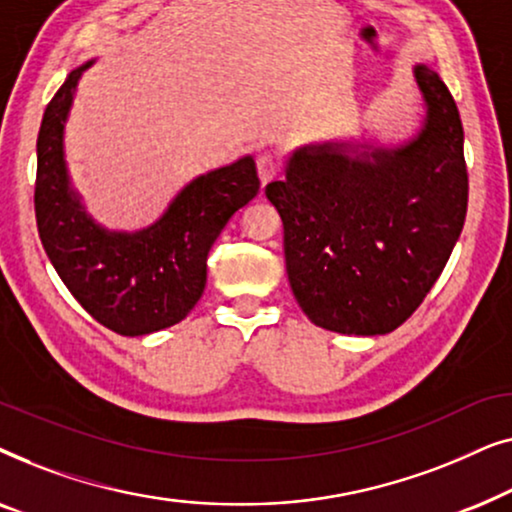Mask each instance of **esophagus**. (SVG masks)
I'll return each mask as SVG.
<instances>
[{"label": "esophagus", "instance_id": "obj_1", "mask_svg": "<svg viewBox=\"0 0 512 512\" xmlns=\"http://www.w3.org/2000/svg\"><path fill=\"white\" fill-rule=\"evenodd\" d=\"M256 165H258V179H261L263 184H268V181H272L279 174V163L270 156V153H263V156H258Z\"/></svg>", "mask_w": 512, "mask_h": 512}]
</instances>
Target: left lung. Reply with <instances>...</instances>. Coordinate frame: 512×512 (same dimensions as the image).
I'll use <instances>...</instances> for the list:
<instances>
[{"mask_svg":"<svg viewBox=\"0 0 512 512\" xmlns=\"http://www.w3.org/2000/svg\"><path fill=\"white\" fill-rule=\"evenodd\" d=\"M426 125L363 160L333 146L296 151L265 195L284 223L289 284L326 331L384 335L412 317L464 228L468 170L459 109L433 69L415 67Z\"/></svg>","mask_w":512,"mask_h":512,"instance_id":"8db88e82","label":"left lung"}]
</instances>
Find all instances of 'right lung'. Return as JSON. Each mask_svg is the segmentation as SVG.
Returning <instances> with one entry per match:
<instances>
[{
	"mask_svg": "<svg viewBox=\"0 0 512 512\" xmlns=\"http://www.w3.org/2000/svg\"><path fill=\"white\" fill-rule=\"evenodd\" d=\"M74 69L41 118L34 214L53 268L90 317L118 335L179 324L207 282V254L237 209L258 193L256 163L242 158L195 179L142 233H107L69 188L62 130L81 74Z\"/></svg>",
	"mask_w": 512,
	"mask_h": 512,
	"instance_id": "1",
	"label": "right lung"
}]
</instances>
